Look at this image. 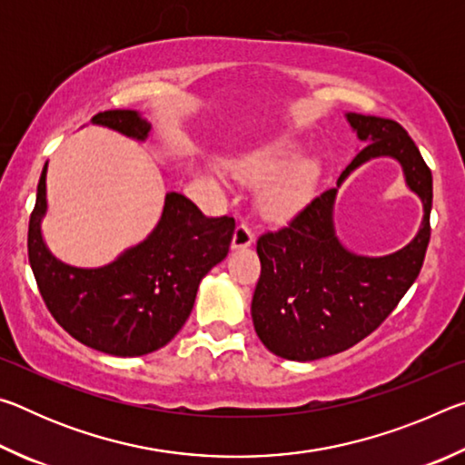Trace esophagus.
Wrapping results in <instances>:
<instances>
[{
  "label": "esophagus",
  "mask_w": 465,
  "mask_h": 465,
  "mask_svg": "<svg viewBox=\"0 0 465 465\" xmlns=\"http://www.w3.org/2000/svg\"><path fill=\"white\" fill-rule=\"evenodd\" d=\"M252 243H254V232H252V227L248 223H240L233 232L232 248H235V250L248 248V246H252Z\"/></svg>",
  "instance_id": "esophagus-1"
}]
</instances>
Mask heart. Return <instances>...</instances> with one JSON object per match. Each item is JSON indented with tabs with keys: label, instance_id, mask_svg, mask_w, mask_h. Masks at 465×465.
Listing matches in <instances>:
<instances>
[{
	"label": "heart",
	"instance_id": "obj_1",
	"mask_svg": "<svg viewBox=\"0 0 465 465\" xmlns=\"http://www.w3.org/2000/svg\"><path fill=\"white\" fill-rule=\"evenodd\" d=\"M233 174L248 184L279 178L264 193L262 209L272 219H287L308 201L316 183V163L305 162L302 149L291 143H272L232 162Z\"/></svg>",
	"mask_w": 465,
	"mask_h": 465
}]
</instances>
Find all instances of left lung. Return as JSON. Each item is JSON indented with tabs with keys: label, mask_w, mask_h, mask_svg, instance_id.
Wrapping results in <instances>:
<instances>
[{
	"label": "left lung",
	"mask_w": 465,
	"mask_h": 465,
	"mask_svg": "<svg viewBox=\"0 0 465 465\" xmlns=\"http://www.w3.org/2000/svg\"><path fill=\"white\" fill-rule=\"evenodd\" d=\"M365 147L342 170L336 188L312 199L277 232L256 242L261 279L252 297V320L262 344L289 361L336 355L380 328L422 269L430 240L432 174L402 124L381 116L346 114ZM403 163L407 183L421 196L423 227L402 251L367 259L335 238L331 209L345 176L373 156Z\"/></svg>",
	"instance_id": "obj_1"
}]
</instances>
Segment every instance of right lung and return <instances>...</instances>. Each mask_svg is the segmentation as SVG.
I'll return each instance as SVG.
<instances>
[{"label":"right lung","mask_w":465,"mask_h":465,"mask_svg":"<svg viewBox=\"0 0 465 465\" xmlns=\"http://www.w3.org/2000/svg\"><path fill=\"white\" fill-rule=\"evenodd\" d=\"M92 123L143 141L152 124L135 110H106ZM46 163L28 223V261L57 324L75 341L116 357H139L166 346L184 326L201 279L230 252L233 217H204L186 196L168 193L149 238L100 269H77L45 246Z\"/></svg>","instance_id":"obj_1"}]
</instances>
